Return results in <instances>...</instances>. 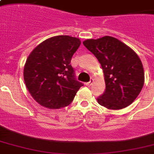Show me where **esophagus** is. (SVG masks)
<instances>
[{
  "label": "esophagus",
  "mask_w": 154,
  "mask_h": 154,
  "mask_svg": "<svg viewBox=\"0 0 154 154\" xmlns=\"http://www.w3.org/2000/svg\"><path fill=\"white\" fill-rule=\"evenodd\" d=\"M93 83H94V80H90V82H87V83H85V85H86L87 86H91L92 85H93Z\"/></svg>",
  "instance_id": "1"
}]
</instances>
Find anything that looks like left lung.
I'll return each instance as SVG.
<instances>
[{"label":"left lung","mask_w":154,"mask_h":154,"mask_svg":"<svg viewBox=\"0 0 154 154\" xmlns=\"http://www.w3.org/2000/svg\"><path fill=\"white\" fill-rule=\"evenodd\" d=\"M102 67L105 93L97 102L109 109H121L134 102L142 89L145 73L135 52L119 40L109 36L83 42Z\"/></svg>","instance_id":"1"}]
</instances>
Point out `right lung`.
<instances>
[{
    "label": "right lung",
    "instance_id": "obj_1",
    "mask_svg": "<svg viewBox=\"0 0 154 154\" xmlns=\"http://www.w3.org/2000/svg\"><path fill=\"white\" fill-rule=\"evenodd\" d=\"M80 45L77 37L60 35L45 40L31 52L24 67V80L38 104L56 109L72 102L83 86L70 65Z\"/></svg>",
    "mask_w": 154,
    "mask_h": 154
}]
</instances>
